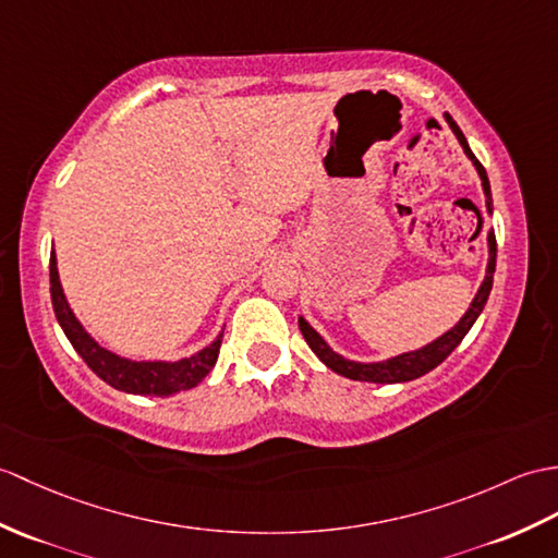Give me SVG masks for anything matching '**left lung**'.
Masks as SVG:
<instances>
[{
  "instance_id": "left-lung-1",
  "label": "left lung",
  "mask_w": 558,
  "mask_h": 558,
  "mask_svg": "<svg viewBox=\"0 0 558 558\" xmlns=\"http://www.w3.org/2000/svg\"><path fill=\"white\" fill-rule=\"evenodd\" d=\"M447 123L451 125V131H454L457 140L461 142V147L465 151V157L473 161V166L477 168V175L483 180V190H485V197H487V211H492V194H489V180L483 163L475 159V154L471 151L469 142H465L463 133L459 131V125L454 123L449 113H445ZM489 240V264H487V276L481 284V290H477L475 300L471 304V308L465 311L463 318L457 323L454 328L447 330L442 338H437L435 342L425 344L418 352H407V354H399L395 359H387L380 361V364H356V361H347L340 354H335L332 349L323 342L320 335L308 326L304 318H300V330L304 335L306 344L314 349V354L326 364L330 371L344 375V378H352V380H361V383H407V380H416L421 375H425L427 371L437 368L442 361L454 352V349L461 344V340L465 338V332L473 328V323L481 316V311L487 304V296L492 290V276H495V264H497V240H495V232H489L487 235Z\"/></svg>"
}]
</instances>
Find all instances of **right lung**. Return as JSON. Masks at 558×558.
Listing matches in <instances>:
<instances>
[{"mask_svg":"<svg viewBox=\"0 0 558 558\" xmlns=\"http://www.w3.org/2000/svg\"><path fill=\"white\" fill-rule=\"evenodd\" d=\"M49 292H51V306H54L59 326L63 332H66V338L73 344L75 352L83 356L85 364L93 368L104 383H109L111 387H116V390L131 392V395L168 397L199 385L216 366L223 335H218V338L209 347L202 349L199 354L173 361V364H166V361H128L111 354L109 349L99 347L83 330L81 323H77V318L73 316L66 296H63L54 252L49 256Z\"/></svg>","mask_w":558,"mask_h":558,"instance_id":"obj_1","label":"right lung"}]
</instances>
